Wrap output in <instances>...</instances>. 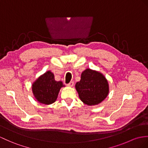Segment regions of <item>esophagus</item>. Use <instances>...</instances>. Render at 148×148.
I'll return each mask as SVG.
<instances>
[{
    "mask_svg": "<svg viewBox=\"0 0 148 148\" xmlns=\"http://www.w3.org/2000/svg\"><path fill=\"white\" fill-rule=\"evenodd\" d=\"M73 85H74V82H70L69 84H67V86H69V87H72V86H73Z\"/></svg>",
    "mask_w": 148,
    "mask_h": 148,
    "instance_id": "1",
    "label": "esophagus"
}]
</instances>
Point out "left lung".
I'll return each mask as SVG.
<instances>
[{"mask_svg":"<svg viewBox=\"0 0 148 148\" xmlns=\"http://www.w3.org/2000/svg\"><path fill=\"white\" fill-rule=\"evenodd\" d=\"M79 98L89 106L98 105L106 99L109 92L107 78L100 72L86 68L82 73L81 79L75 84Z\"/></svg>","mask_w":148,"mask_h":148,"instance_id":"obj_1","label":"left lung"}]
</instances>
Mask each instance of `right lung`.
Masks as SVG:
<instances>
[{"instance_id":"add662e5","label":"right lung","mask_w":148,"mask_h":148,"mask_svg":"<svg viewBox=\"0 0 148 148\" xmlns=\"http://www.w3.org/2000/svg\"><path fill=\"white\" fill-rule=\"evenodd\" d=\"M62 81H56L51 71L40 75L32 84V92L39 103L50 105L55 102L61 88L64 87Z\"/></svg>"}]
</instances>
